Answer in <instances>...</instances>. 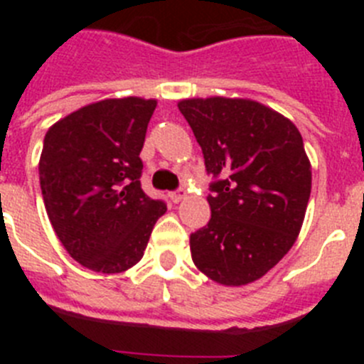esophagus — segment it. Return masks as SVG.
Masks as SVG:
<instances>
[{"mask_svg":"<svg viewBox=\"0 0 364 364\" xmlns=\"http://www.w3.org/2000/svg\"><path fill=\"white\" fill-rule=\"evenodd\" d=\"M169 198H171V202L178 204V202H182L186 198V191L184 189H175V191L169 193Z\"/></svg>","mask_w":364,"mask_h":364,"instance_id":"34e87169","label":"esophagus"}]
</instances>
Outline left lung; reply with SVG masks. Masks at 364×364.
Instances as JSON below:
<instances>
[{"label":"left lung","instance_id":"obj_1","mask_svg":"<svg viewBox=\"0 0 364 364\" xmlns=\"http://www.w3.org/2000/svg\"><path fill=\"white\" fill-rule=\"evenodd\" d=\"M215 176L208 226L189 237L193 262L224 286H244L290 252L311 191V166L294 122L255 100L178 102Z\"/></svg>","mask_w":364,"mask_h":364}]
</instances>
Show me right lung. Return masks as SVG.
<instances>
[{
	"label": "right lung",
	"instance_id": "right-lung-1",
	"mask_svg": "<svg viewBox=\"0 0 364 364\" xmlns=\"http://www.w3.org/2000/svg\"><path fill=\"white\" fill-rule=\"evenodd\" d=\"M156 100L107 98L49 127L40 156L45 210L70 257L122 273L144 257L166 204L140 186V151Z\"/></svg>",
	"mask_w": 364,
	"mask_h": 364
}]
</instances>
